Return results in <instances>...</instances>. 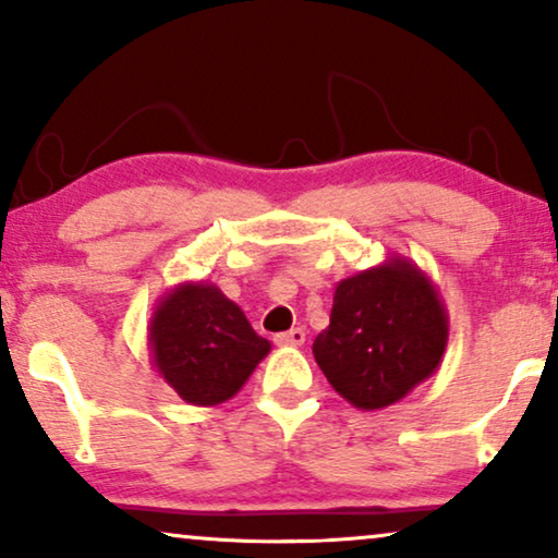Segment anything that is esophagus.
Returning <instances> with one entry per match:
<instances>
[{
  "label": "esophagus",
  "mask_w": 558,
  "mask_h": 558,
  "mask_svg": "<svg viewBox=\"0 0 558 558\" xmlns=\"http://www.w3.org/2000/svg\"><path fill=\"white\" fill-rule=\"evenodd\" d=\"M274 342H277V345H302L304 330H302V327H292V330L279 332L277 338H274Z\"/></svg>",
  "instance_id": "esophagus-1"
}]
</instances>
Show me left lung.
<instances>
[{
	"mask_svg": "<svg viewBox=\"0 0 558 558\" xmlns=\"http://www.w3.org/2000/svg\"><path fill=\"white\" fill-rule=\"evenodd\" d=\"M447 338L437 287L409 258L393 256L335 287L330 325L312 353L342 399L376 411L439 368Z\"/></svg>",
	"mask_w": 558,
	"mask_h": 558,
	"instance_id": "obj_1",
	"label": "left lung"
}]
</instances>
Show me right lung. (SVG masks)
Wrapping results in <instances>:
<instances>
[{
	"instance_id": "right-lung-1",
	"label": "right lung",
	"mask_w": 558,
	"mask_h": 558,
	"mask_svg": "<svg viewBox=\"0 0 558 558\" xmlns=\"http://www.w3.org/2000/svg\"><path fill=\"white\" fill-rule=\"evenodd\" d=\"M149 345L159 376L193 407L233 399L271 350L239 304L205 281H185L159 300Z\"/></svg>"
}]
</instances>
